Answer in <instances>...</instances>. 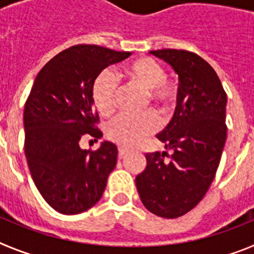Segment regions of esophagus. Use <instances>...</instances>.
Here are the masks:
<instances>
[{
    "label": "esophagus",
    "mask_w": 254,
    "mask_h": 254,
    "mask_svg": "<svg viewBox=\"0 0 254 254\" xmlns=\"http://www.w3.org/2000/svg\"><path fill=\"white\" fill-rule=\"evenodd\" d=\"M127 152H128V149H127V147H125V146H120V147H118V155H120L121 159H122L123 156H125V155L127 154Z\"/></svg>",
    "instance_id": "34e87169"
}]
</instances>
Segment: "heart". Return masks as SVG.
<instances>
[{
    "mask_svg": "<svg viewBox=\"0 0 254 254\" xmlns=\"http://www.w3.org/2000/svg\"><path fill=\"white\" fill-rule=\"evenodd\" d=\"M122 76L127 84L145 91V108L151 104L164 116L172 112L177 103L178 90L176 84L165 76V71L159 62L149 57L137 58L123 67ZM117 93L118 87L111 72L103 71L96 76L91 87V99L100 116L111 117L114 113ZM159 127V117L149 111L137 117H118L109 123L107 134L114 142L131 147L155 133Z\"/></svg>",
    "mask_w": 254,
    "mask_h": 254,
    "instance_id": "obj_1",
    "label": "heart"
}]
</instances>
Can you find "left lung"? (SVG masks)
Here are the masks:
<instances>
[{"mask_svg": "<svg viewBox=\"0 0 254 254\" xmlns=\"http://www.w3.org/2000/svg\"><path fill=\"white\" fill-rule=\"evenodd\" d=\"M150 55L178 75L177 108L169 125L156 134L168 151L146 154V168L136 177L143 206L160 217L187 214L214 181L226 141V94L215 69L196 53L159 49Z\"/></svg>", "mask_w": 254, "mask_h": 254, "instance_id": "obj_1", "label": "left lung"}]
</instances>
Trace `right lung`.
<instances>
[{
	"label": "right lung",
	"mask_w": 254,
	"mask_h": 254,
	"mask_svg": "<svg viewBox=\"0 0 254 254\" xmlns=\"http://www.w3.org/2000/svg\"><path fill=\"white\" fill-rule=\"evenodd\" d=\"M131 55L99 46L69 47L35 77L24 108L25 156L38 190L61 214H80L102 198L118 150L109 141L95 151L84 150L80 141L103 136L95 127L94 80Z\"/></svg>",
	"instance_id": "obj_1"
}]
</instances>
